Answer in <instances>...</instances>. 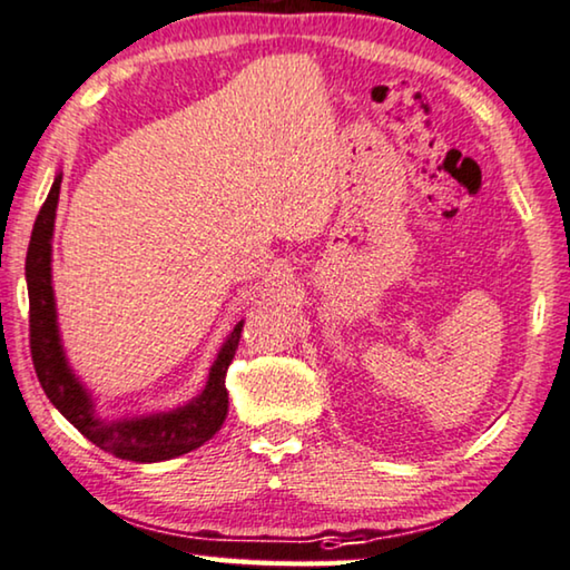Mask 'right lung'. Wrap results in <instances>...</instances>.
I'll list each match as a JSON object with an SVG mask.
<instances>
[{
	"instance_id": "obj_1",
	"label": "right lung",
	"mask_w": 570,
	"mask_h": 570,
	"mask_svg": "<svg viewBox=\"0 0 570 570\" xmlns=\"http://www.w3.org/2000/svg\"><path fill=\"white\" fill-rule=\"evenodd\" d=\"M61 171L40 208L36 226H32L28 259H24V279H28L30 298V352L38 381L43 385L48 401L53 403L69 422L97 448L110 452L120 460L134 463H161L193 452L210 440L226 422L228 391L226 373L234 360L238 340H242L244 321L230 328L226 342L220 344L218 357L213 360L208 383L195 399L169 411L154 414L105 419L97 414V403L66 360L59 316H56V298L51 285V252H53V224L59 208Z\"/></svg>"
}]
</instances>
